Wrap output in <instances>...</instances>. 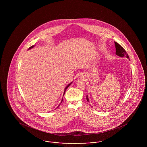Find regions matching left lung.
<instances>
[{"label": "left lung", "instance_id": "left-lung-1", "mask_svg": "<svg viewBox=\"0 0 147 147\" xmlns=\"http://www.w3.org/2000/svg\"><path fill=\"white\" fill-rule=\"evenodd\" d=\"M114 42H115V48H116V55L119 57H125L129 59V57L124 49L120 45H119L117 42H115V41ZM86 100L88 102H90L88 95L86 96Z\"/></svg>", "mask_w": 147, "mask_h": 147}]
</instances>
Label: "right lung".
Segmentation results:
<instances>
[{"instance_id":"obj_1","label":"right lung","mask_w":147,"mask_h":147,"mask_svg":"<svg viewBox=\"0 0 147 147\" xmlns=\"http://www.w3.org/2000/svg\"><path fill=\"white\" fill-rule=\"evenodd\" d=\"M34 46H34V45H33V46H31V47H29V49H28H28H32V48H33V47H34ZM71 83H72V82H71V83H70V84H68V85H67V86H66V87H65V89H64V94H63V96H64V94H65V90H67V88H68V87H69V85H70V84H71ZM63 98H62V100H61V103H60V104H59V105H58V106H57V108H56V109H57V108H58V107H59V106H60V105H61V103H62V101H63Z\"/></svg>"}]
</instances>
